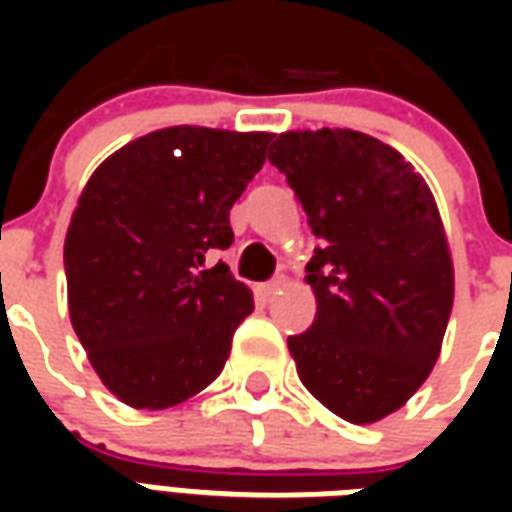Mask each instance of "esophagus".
<instances>
[{
    "instance_id": "34e87169",
    "label": "esophagus",
    "mask_w": 512,
    "mask_h": 512,
    "mask_svg": "<svg viewBox=\"0 0 512 512\" xmlns=\"http://www.w3.org/2000/svg\"><path fill=\"white\" fill-rule=\"evenodd\" d=\"M282 288H285V277H277V279H271V282H266V285H260V293L271 299V296H277Z\"/></svg>"
}]
</instances>
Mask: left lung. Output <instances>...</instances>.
Here are the masks:
<instances>
[{
  "label": "left lung",
  "instance_id": "8db88e82",
  "mask_svg": "<svg viewBox=\"0 0 512 512\" xmlns=\"http://www.w3.org/2000/svg\"><path fill=\"white\" fill-rule=\"evenodd\" d=\"M321 246L307 263L315 321L288 337L301 384L373 425L406 406L441 354L455 268L433 191L376 136L285 131L268 150Z\"/></svg>",
  "mask_w": 512,
  "mask_h": 512
}]
</instances>
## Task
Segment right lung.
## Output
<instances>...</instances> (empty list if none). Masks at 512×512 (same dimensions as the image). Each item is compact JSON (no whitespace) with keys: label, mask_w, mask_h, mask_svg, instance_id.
Listing matches in <instances>:
<instances>
[{"label":"right lung","mask_w":512,"mask_h":512,"mask_svg":"<svg viewBox=\"0 0 512 512\" xmlns=\"http://www.w3.org/2000/svg\"><path fill=\"white\" fill-rule=\"evenodd\" d=\"M268 131L172 126L104 158L65 235L73 332L131 408L178 406L222 373L252 290L211 249L233 244L230 208L266 161Z\"/></svg>","instance_id":"add662e5"}]
</instances>
